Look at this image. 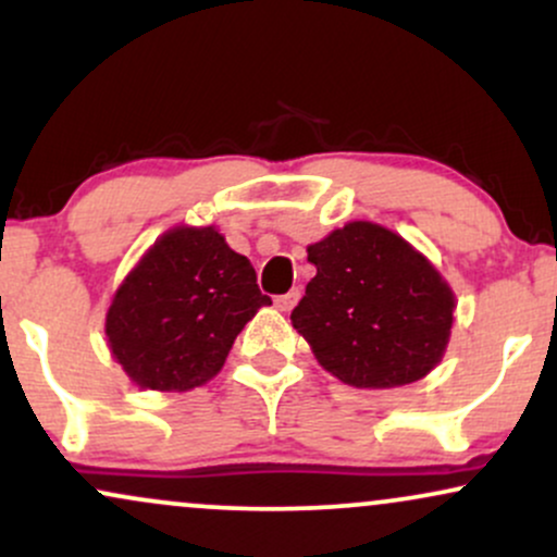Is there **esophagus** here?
<instances>
[{
  "instance_id": "obj_1",
  "label": "esophagus",
  "mask_w": 557,
  "mask_h": 557,
  "mask_svg": "<svg viewBox=\"0 0 557 557\" xmlns=\"http://www.w3.org/2000/svg\"><path fill=\"white\" fill-rule=\"evenodd\" d=\"M298 296H300L298 290H290V293H285V296H277V298H274V306H277L280 311H290L293 306H296Z\"/></svg>"
}]
</instances>
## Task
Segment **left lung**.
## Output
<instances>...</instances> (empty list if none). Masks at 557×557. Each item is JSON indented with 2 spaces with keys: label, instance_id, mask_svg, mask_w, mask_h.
<instances>
[{
  "label": "left lung",
  "instance_id": "1",
  "mask_svg": "<svg viewBox=\"0 0 557 557\" xmlns=\"http://www.w3.org/2000/svg\"><path fill=\"white\" fill-rule=\"evenodd\" d=\"M317 277L293 309V327L345 385L417 382L443 359L453 293L400 235L350 222L309 246Z\"/></svg>",
  "mask_w": 557,
  "mask_h": 557
}]
</instances>
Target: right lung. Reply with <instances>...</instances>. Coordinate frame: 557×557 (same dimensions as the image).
Segmentation results:
<instances>
[{
	"label": "right lung",
	"instance_id": "1",
	"mask_svg": "<svg viewBox=\"0 0 557 557\" xmlns=\"http://www.w3.org/2000/svg\"><path fill=\"white\" fill-rule=\"evenodd\" d=\"M270 296L214 227H177L125 277L107 314L114 359L138 387L190 389L220 372Z\"/></svg>",
	"mask_w": 557,
	"mask_h": 557
}]
</instances>
